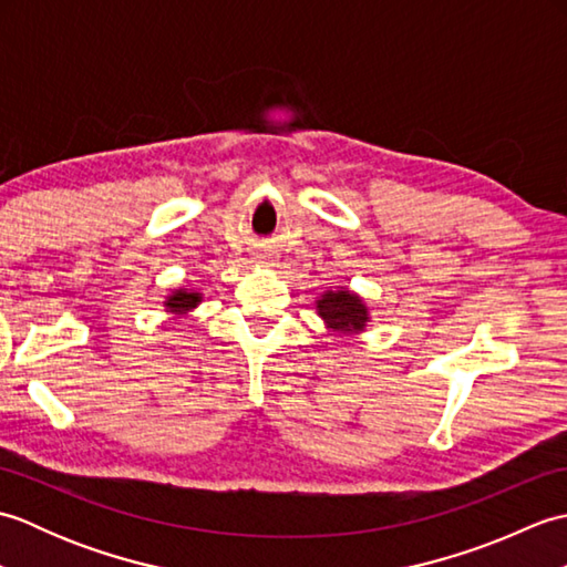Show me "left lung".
Returning a JSON list of instances; mask_svg holds the SVG:
<instances>
[{
	"label": "left lung",
	"mask_w": 567,
	"mask_h": 567,
	"mask_svg": "<svg viewBox=\"0 0 567 567\" xmlns=\"http://www.w3.org/2000/svg\"><path fill=\"white\" fill-rule=\"evenodd\" d=\"M317 307L323 321H327L336 331H360L368 321V311L363 302L346 290L327 292L319 299Z\"/></svg>",
	"instance_id": "left-lung-1"
}]
</instances>
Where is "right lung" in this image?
Returning a JSON list of instances; mask_svg holds the SVG:
<instances>
[{
	"label": "right lung",
	"mask_w": 567,
	"mask_h": 567,
	"mask_svg": "<svg viewBox=\"0 0 567 567\" xmlns=\"http://www.w3.org/2000/svg\"><path fill=\"white\" fill-rule=\"evenodd\" d=\"M199 295L197 292H175L171 299H167V309L171 311H187L192 307H197Z\"/></svg>",
	"instance_id": "1"
}]
</instances>
